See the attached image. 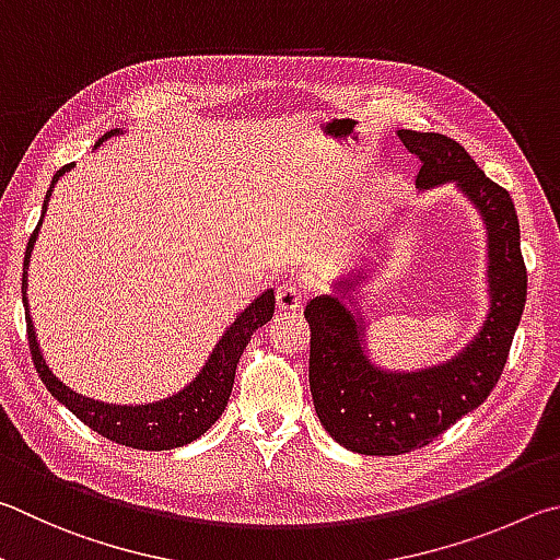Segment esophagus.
Returning <instances> with one entry per match:
<instances>
[{
    "label": "esophagus",
    "mask_w": 560,
    "mask_h": 560,
    "mask_svg": "<svg viewBox=\"0 0 560 560\" xmlns=\"http://www.w3.org/2000/svg\"><path fill=\"white\" fill-rule=\"evenodd\" d=\"M275 305H278V312H295L305 305V292L295 282H288L275 295Z\"/></svg>",
    "instance_id": "34e87169"
}]
</instances>
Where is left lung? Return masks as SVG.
Wrapping results in <instances>:
<instances>
[{"instance_id": "left-lung-1", "label": "left lung", "mask_w": 560, "mask_h": 560, "mask_svg": "<svg viewBox=\"0 0 560 560\" xmlns=\"http://www.w3.org/2000/svg\"><path fill=\"white\" fill-rule=\"evenodd\" d=\"M398 137L423 162L418 191L453 184L482 219L489 307L482 327L455 357L400 371L371 359L369 322L359 302L361 288L384 270V253L378 262L331 280L329 295L307 302L310 390L317 418L341 447L359 455L410 453L482 406L502 376L526 305L522 233L509 191L445 135L398 130Z\"/></svg>"}]
</instances>
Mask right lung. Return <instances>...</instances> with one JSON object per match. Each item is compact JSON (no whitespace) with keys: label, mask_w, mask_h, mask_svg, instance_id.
I'll return each mask as SVG.
<instances>
[{"label":"right lung","mask_w":560,"mask_h":560,"mask_svg":"<svg viewBox=\"0 0 560 560\" xmlns=\"http://www.w3.org/2000/svg\"><path fill=\"white\" fill-rule=\"evenodd\" d=\"M125 130L115 127V130L105 132L101 140L95 142V150L101 147L105 140L110 137L122 135ZM73 164H66L63 170H58L51 179V186H48L46 199H44V213L48 206V196H51L56 182L61 179L66 172H71ZM44 215L38 219L36 231L32 233L26 245V255H24V278H22V300H24V312H26V331H28V349H32V359L34 366L38 371V376L46 384V388L51 390V396L63 404L71 413L83 420L88 428H93L97 435H103L107 440H113L117 445L125 447H135V450H174V447H184L194 443L196 438H201L206 430H209L215 420L221 418L223 408L229 406V396L233 388V378H235V366H238V359L243 354L245 345H248L253 331L268 325L272 319L275 312V292L265 290L262 295L255 298L248 307H245L238 317H235L233 325L225 327L221 339L215 341L213 351L206 359V364L201 366L199 374H196L189 384H186L182 390L176 394L152 400V404H140V406H130V404H105V400H95L88 398L83 394H78L71 386H66L61 378H58L51 369H48L44 351L38 347L36 339V327L32 322V315H28V298H26V288H28V260H32V250L34 243L38 238V229H42Z\"/></svg>","instance_id":"obj_1"}]
</instances>
